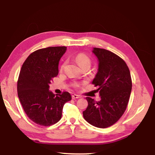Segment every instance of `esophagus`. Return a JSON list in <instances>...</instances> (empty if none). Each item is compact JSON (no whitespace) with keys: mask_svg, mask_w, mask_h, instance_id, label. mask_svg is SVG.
Here are the masks:
<instances>
[{"mask_svg":"<svg viewBox=\"0 0 155 155\" xmlns=\"http://www.w3.org/2000/svg\"><path fill=\"white\" fill-rule=\"evenodd\" d=\"M72 97V99H79V98H81V96L78 95H75V94H74V95H71Z\"/></svg>","mask_w":155,"mask_h":155,"instance_id":"1","label":"esophagus"}]
</instances>
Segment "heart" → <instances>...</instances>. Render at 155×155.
Returning a JSON list of instances; mask_svg holds the SVG:
<instances>
[{
	"label": "heart",
	"mask_w": 155,
	"mask_h": 155,
	"mask_svg": "<svg viewBox=\"0 0 155 155\" xmlns=\"http://www.w3.org/2000/svg\"><path fill=\"white\" fill-rule=\"evenodd\" d=\"M76 62H78V65L80 66L81 68L84 66H91V60L90 58L87 55H86L84 53H79L76 56H75V58ZM66 62H64L63 64L61 66V70H62L64 68ZM73 86L75 87H78L80 86V84L77 82L74 83Z\"/></svg>",
	"instance_id": "b5f03b06"
}]
</instances>
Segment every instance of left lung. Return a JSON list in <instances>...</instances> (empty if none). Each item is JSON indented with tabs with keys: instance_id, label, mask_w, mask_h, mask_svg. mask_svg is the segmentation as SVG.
<instances>
[{
	"instance_id": "left-lung-1",
	"label": "left lung",
	"mask_w": 155,
	"mask_h": 155,
	"mask_svg": "<svg viewBox=\"0 0 155 155\" xmlns=\"http://www.w3.org/2000/svg\"><path fill=\"white\" fill-rule=\"evenodd\" d=\"M92 52L99 60L92 84L99 87L101 101L86 97L88 106L83 115L92 126L106 128L118 121L127 108L132 87L130 71L124 60L113 52L99 48Z\"/></svg>"
}]
</instances>
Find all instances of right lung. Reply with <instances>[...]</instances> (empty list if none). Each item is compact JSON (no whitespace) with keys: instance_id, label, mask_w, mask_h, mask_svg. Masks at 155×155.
<instances>
[{"instance_id":"right-lung-1","label":"right lung","mask_w":155,"mask_h":155,"mask_svg":"<svg viewBox=\"0 0 155 155\" xmlns=\"http://www.w3.org/2000/svg\"><path fill=\"white\" fill-rule=\"evenodd\" d=\"M66 47L39 49L30 54L21 66L17 90L28 118L40 126H49L61 119L63 107L71 99L68 92L54 95L49 84L58 74V63Z\"/></svg>"}]
</instances>
